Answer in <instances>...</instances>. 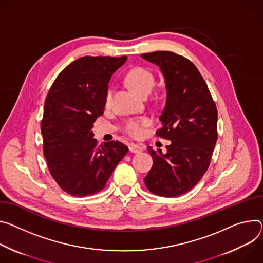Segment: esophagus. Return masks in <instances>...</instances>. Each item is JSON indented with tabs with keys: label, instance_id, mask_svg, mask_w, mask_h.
I'll use <instances>...</instances> for the list:
<instances>
[{
	"label": "esophagus",
	"instance_id": "esophagus-1",
	"mask_svg": "<svg viewBox=\"0 0 263 263\" xmlns=\"http://www.w3.org/2000/svg\"><path fill=\"white\" fill-rule=\"evenodd\" d=\"M129 150H130V152H132V153H140L142 150H144V148H142V146H140V145L130 144V145H129Z\"/></svg>",
	"mask_w": 263,
	"mask_h": 263
}]
</instances>
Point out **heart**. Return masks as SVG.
Listing matches in <instances>:
<instances>
[{
  "mask_svg": "<svg viewBox=\"0 0 263 263\" xmlns=\"http://www.w3.org/2000/svg\"><path fill=\"white\" fill-rule=\"evenodd\" d=\"M126 81L129 86L138 94L146 97L150 93L154 86V76L151 71L145 67H135L129 71L126 77ZM112 89H109L106 94V104L108 105L112 99ZM151 124L148 117L132 118L125 124V131L128 135L134 138L140 137L144 134V129Z\"/></svg>",
  "mask_w": 263,
  "mask_h": 263,
  "instance_id": "heart-1",
  "label": "heart"
}]
</instances>
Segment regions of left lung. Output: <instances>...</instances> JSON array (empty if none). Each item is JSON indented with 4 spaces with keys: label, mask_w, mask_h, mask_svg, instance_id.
<instances>
[{
    "label": "left lung",
    "mask_w": 263,
    "mask_h": 263,
    "mask_svg": "<svg viewBox=\"0 0 263 263\" xmlns=\"http://www.w3.org/2000/svg\"><path fill=\"white\" fill-rule=\"evenodd\" d=\"M160 68L166 100L156 135L170 140L166 153L148 147L153 165L145 177L153 194L176 197L192 189L206 172L217 140V109L196 66L171 51L142 53Z\"/></svg>",
    "instance_id": "1"
}]
</instances>
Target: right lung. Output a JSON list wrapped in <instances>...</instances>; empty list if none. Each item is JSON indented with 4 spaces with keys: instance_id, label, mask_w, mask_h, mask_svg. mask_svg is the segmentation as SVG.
<instances>
[{
    "instance_id": "1",
    "label": "right lung",
    "mask_w": 263,
    "mask_h": 263,
    "mask_svg": "<svg viewBox=\"0 0 263 263\" xmlns=\"http://www.w3.org/2000/svg\"><path fill=\"white\" fill-rule=\"evenodd\" d=\"M127 57H83L53 82L44 106L41 132L49 172L66 193L84 197L102 191L128 147L119 141L98 146L91 131L104 113L111 76Z\"/></svg>"
}]
</instances>
